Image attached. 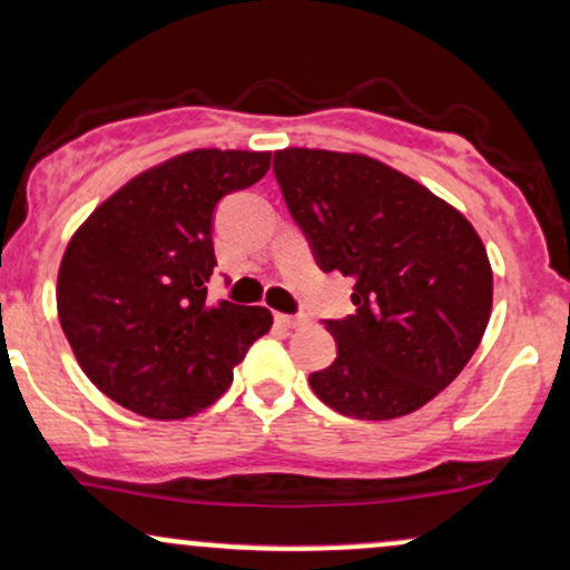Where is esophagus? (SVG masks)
<instances>
[{"label":"esophagus","mask_w":570,"mask_h":570,"mask_svg":"<svg viewBox=\"0 0 570 570\" xmlns=\"http://www.w3.org/2000/svg\"><path fill=\"white\" fill-rule=\"evenodd\" d=\"M275 322H278L281 327H286V330H297V327H305V324H308V318H305V316H286V314H275Z\"/></svg>","instance_id":"esophagus-1"}]
</instances>
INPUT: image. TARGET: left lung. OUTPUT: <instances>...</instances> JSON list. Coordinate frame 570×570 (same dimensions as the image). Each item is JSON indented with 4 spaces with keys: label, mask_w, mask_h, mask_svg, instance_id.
<instances>
[{
    "label": "left lung",
    "mask_w": 570,
    "mask_h": 570,
    "mask_svg": "<svg viewBox=\"0 0 570 570\" xmlns=\"http://www.w3.org/2000/svg\"><path fill=\"white\" fill-rule=\"evenodd\" d=\"M273 173L324 273L354 278L356 314L311 390L337 414H411L460 376L492 311V267L465 216L365 154L284 148Z\"/></svg>",
    "instance_id": "obj_1"
}]
</instances>
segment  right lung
<instances>
[{
  "label": "right lung",
  "instance_id": "obj_1",
  "mask_svg": "<svg viewBox=\"0 0 570 570\" xmlns=\"http://www.w3.org/2000/svg\"><path fill=\"white\" fill-rule=\"evenodd\" d=\"M267 170V151L197 148L140 173L80 224L61 256L56 308L102 395L148 419H186L229 390L273 314L208 299L214 210Z\"/></svg>",
  "mask_w": 570,
  "mask_h": 570
}]
</instances>
